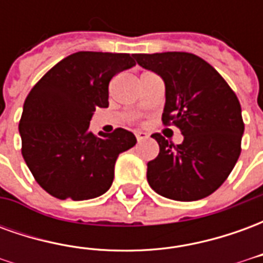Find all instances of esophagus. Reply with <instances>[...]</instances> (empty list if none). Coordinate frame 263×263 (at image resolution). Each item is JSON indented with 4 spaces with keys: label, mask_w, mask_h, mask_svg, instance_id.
<instances>
[{
    "label": "esophagus",
    "mask_w": 263,
    "mask_h": 263,
    "mask_svg": "<svg viewBox=\"0 0 263 263\" xmlns=\"http://www.w3.org/2000/svg\"><path fill=\"white\" fill-rule=\"evenodd\" d=\"M135 137H137L138 142H141V141H143V139H146V138H148V134H145V132L142 131H137L135 132Z\"/></svg>",
    "instance_id": "34e87169"
}]
</instances>
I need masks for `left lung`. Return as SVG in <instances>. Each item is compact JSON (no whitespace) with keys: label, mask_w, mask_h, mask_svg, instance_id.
Masks as SVG:
<instances>
[{"label":"left lung","mask_w":263,"mask_h":263,"mask_svg":"<svg viewBox=\"0 0 263 263\" xmlns=\"http://www.w3.org/2000/svg\"><path fill=\"white\" fill-rule=\"evenodd\" d=\"M143 69L159 74L166 87L163 125H176L183 142L160 134L159 155L148 162V183L160 196L194 201L214 193L241 154V104L221 74L205 60L186 52L138 53Z\"/></svg>","instance_id":"obj_1"}]
</instances>
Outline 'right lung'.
Wrapping results in <instances>:
<instances>
[{
    "label": "right lung",
    "instance_id": "right-lung-1",
    "mask_svg": "<svg viewBox=\"0 0 263 263\" xmlns=\"http://www.w3.org/2000/svg\"><path fill=\"white\" fill-rule=\"evenodd\" d=\"M135 54L77 52L60 60L33 86L20 121L22 156L39 186L60 200H88L114 180L118 155L137 143L117 128L96 137L90 120L108 107V84L135 66Z\"/></svg>",
    "mask_w": 263,
    "mask_h": 263
}]
</instances>
